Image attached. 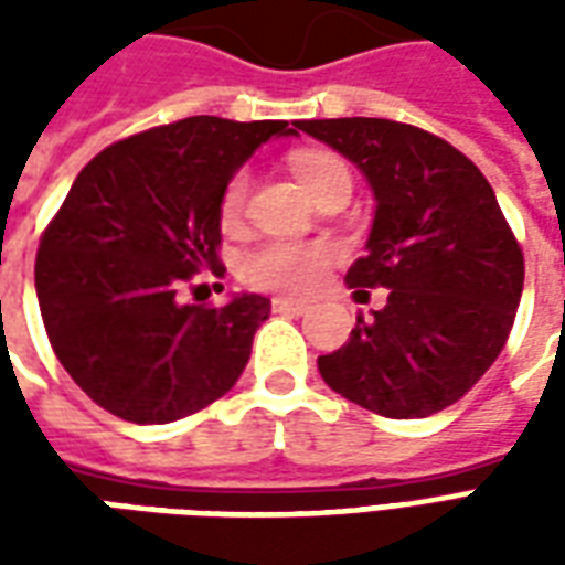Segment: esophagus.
<instances>
[{
  "mask_svg": "<svg viewBox=\"0 0 565 565\" xmlns=\"http://www.w3.org/2000/svg\"><path fill=\"white\" fill-rule=\"evenodd\" d=\"M271 308L275 311H281V315H306L308 302L306 299H290V296H278V299H271Z\"/></svg>",
  "mask_w": 565,
  "mask_h": 565,
  "instance_id": "34e87169",
  "label": "esophagus"
}]
</instances>
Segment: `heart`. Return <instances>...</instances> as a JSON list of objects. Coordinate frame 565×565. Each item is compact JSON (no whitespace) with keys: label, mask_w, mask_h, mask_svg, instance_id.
<instances>
[{"label":"heart","mask_w":565,"mask_h":565,"mask_svg":"<svg viewBox=\"0 0 565 565\" xmlns=\"http://www.w3.org/2000/svg\"><path fill=\"white\" fill-rule=\"evenodd\" d=\"M294 172L308 196H318V190L335 181L348 178V169L339 157L323 153V150H299L294 157ZM247 174L238 172L230 178V184L221 196V217L233 223L238 211L245 205ZM332 263L330 247L323 245H296V242H266L257 250H250L242 259V278L254 287L266 290H311L323 278V271Z\"/></svg>","instance_id":"obj_1"}]
</instances>
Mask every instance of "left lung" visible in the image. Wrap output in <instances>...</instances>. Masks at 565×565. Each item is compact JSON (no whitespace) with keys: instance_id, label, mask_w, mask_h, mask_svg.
<instances>
[{"instance_id":"left-lung-1","label":"left lung","mask_w":565,"mask_h":565,"mask_svg":"<svg viewBox=\"0 0 565 565\" xmlns=\"http://www.w3.org/2000/svg\"><path fill=\"white\" fill-rule=\"evenodd\" d=\"M369 181L375 217L344 284L384 287L351 339L318 356L344 399L396 420L448 408L493 366L523 294V254L497 193L469 157L381 117L296 120Z\"/></svg>"}]
</instances>
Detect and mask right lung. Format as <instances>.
I'll return each mask as SVG.
<instances>
[{"mask_svg":"<svg viewBox=\"0 0 565 565\" xmlns=\"http://www.w3.org/2000/svg\"><path fill=\"white\" fill-rule=\"evenodd\" d=\"M296 127V124H294ZM287 120L184 117L96 153L35 257V296L56 360L129 424H172L233 387L271 302L233 294L221 308L178 299L217 269L221 196Z\"/></svg>","mask_w":565,"mask_h":565,"instance_id":"obj_1","label":"right lung"}]
</instances>
